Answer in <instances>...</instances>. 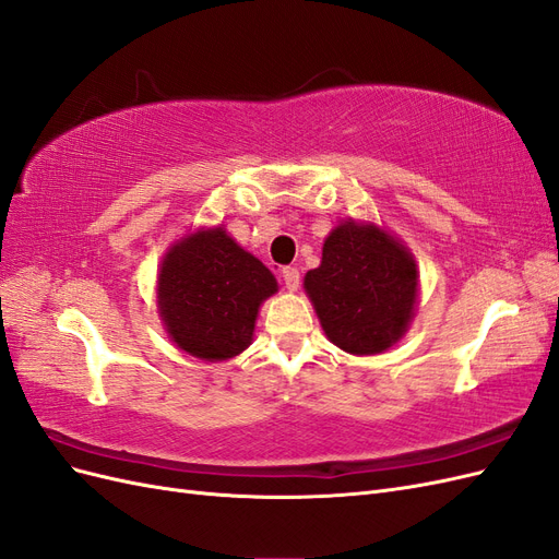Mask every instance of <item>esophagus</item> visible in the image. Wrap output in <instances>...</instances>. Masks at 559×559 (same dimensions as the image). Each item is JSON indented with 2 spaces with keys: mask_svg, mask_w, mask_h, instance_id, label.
<instances>
[{
  "mask_svg": "<svg viewBox=\"0 0 559 559\" xmlns=\"http://www.w3.org/2000/svg\"><path fill=\"white\" fill-rule=\"evenodd\" d=\"M282 277H284V284H286V289L289 292H298V286H300V273L296 267H282Z\"/></svg>",
  "mask_w": 559,
  "mask_h": 559,
  "instance_id": "obj_1",
  "label": "esophagus"
}]
</instances>
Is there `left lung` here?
I'll return each mask as SVG.
<instances>
[{"label":"left lung","mask_w":559,"mask_h":559,"mask_svg":"<svg viewBox=\"0 0 559 559\" xmlns=\"http://www.w3.org/2000/svg\"><path fill=\"white\" fill-rule=\"evenodd\" d=\"M329 341L370 357L394 347L415 319L419 270L396 235L345 218L324 240L321 263L302 280Z\"/></svg>","instance_id":"obj_1"}]
</instances>
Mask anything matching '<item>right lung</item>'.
<instances>
[{"label": "right lung", "mask_w": 559, "mask_h": 559, "mask_svg": "<svg viewBox=\"0 0 559 559\" xmlns=\"http://www.w3.org/2000/svg\"><path fill=\"white\" fill-rule=\"evenodd\" d=\"M277 280L224 226L183 235L158 267L156 306L167 337L189 357L228 361L253 341L257 317Z\"/></svg>", "instance_id": "1"}]
</instances>
